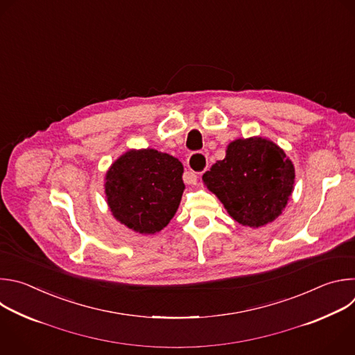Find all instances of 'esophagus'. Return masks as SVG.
I'll return each mask as SVG.
<instances>
[{
  "mask_svg": "<svg viewBox=\"0 0 355 355\" xmlns=\"http://www.w3.org/2000/svg\"><path fill=\"white\" fill-rule=\"evenodd\" d=\"M207 166H208V162H207V158L204 154L196 153V154L190 155L187 159V168H189L190 173L186 176V183L191 184V183L197 182L198 175H201L207 169Z\"/></svg>",
  "mask_w": 355,
  "mask_h": 355,
  "instance_id": "1",
  "label": "esophagus"
}]
</instances>
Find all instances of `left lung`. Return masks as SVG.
<instances>
[{"instance_id":"left-lung-1","label":"left lung","mask_w":355,"mask_h":355,"mask_svg":"<svg viewBox=\"0 0 355 355\" xmlns=\"http://www.w3.org/2000/svg\"><path fill=\"white\" fill-rule=\"evenodd\" d=\"M207 189L239 224L260 228L282 214L295 183L293 161L263 137L238 138L202 175Z\"/></svg>"}]
</instances>
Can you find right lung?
Segmentation results:
<instances>
[{
    "mask_svg": "<svg viewBox=\"0 0 355 355\" xmlns=\"http://www.w3.org/2000/svg\"><path fill=\"white\" fill-rule=\"evenodd\" d=\"M182 162L153 148L128 150L106 172L112 216L141 235L164 230L176 214L184 183Z\"/></svg>",
    "mask_w": 355,
    "mask_h": 355,
    "instance_id": "1",
    "label": "right lung"
}]
</instances>
